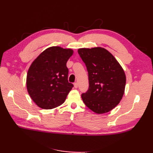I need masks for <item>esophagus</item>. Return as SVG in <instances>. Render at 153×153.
Wrapping results in <instances>:
<instances>
[{
	"label": "esophagus",
	"mask_w": 153,
	"mask_h": 153,
	"mask_svg": "<svg viewBox=\"0 0 153 153\" xmlns=\"http://www.w3.org/2000/svg\"><path fill=\"white\" fill-rule=\"evenodd\" d=\"M74 87H75V88H76V89H77V87H78V85H77V83H76V82L74 83Z\"/></svg>",
	"instance_id": "1"
}]
</instances>
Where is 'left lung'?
<instances>
[{"mask_svg":"<svg viewBox=\"0 0 153 153\" xmlns=\"http://www.w3.org/2000/svg\"><path fill=\"white\" fill-rule=\"evenodd\" d=\"M77 51L89 75L88 91L82 95L83 102L97 114L108 112L118 105L124 93V71L105 48H82Z\"/></svg>","mask_w":153,"mask_h":153,"instance_id":"8db88e82","label":"left lung"}]
</instances>
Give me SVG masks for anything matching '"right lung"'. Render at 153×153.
Here are the masks:
<instances>
[{"mask_svg": "<svg viewBox=\"0 0 153 153\" xmlns=\"http://www.w3.org/2000/svg\"><path fill=\"white\" fill-rule=\"evenodd\" d=\"M70 48L51 47L37 57L29 68L27 92L43 109H53L63 104L74 87L68 82L66 63L73 54Z\"/></svg>", "mask_w": 153, "mask_h": 153, "instance_id": "add662e5", "label": "right lung"}]
</instances>
